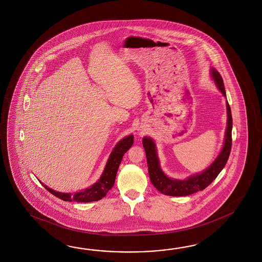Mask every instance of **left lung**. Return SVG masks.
<instances>
[{
	"label": "left lung",
	"instance_id": "8db88e82",
	"mask_svg": "<svg viewBox=\"0 0 262 262\" xmlns=\"http://www.w3.org/2000/svg\"><path fill=\"white\" fill-rule=\"evenodd\" d=\"M212 75L215 84L217 85L218 89L220 90L223 95L226 96V91H225L221 75L215 68H212ZM227 110H228V127L226 130L225 143L220 155L206 170H204L201 174H196L195 176L189 177L184 181L173 180L167 177L162 171L159 166V161L156 155V145L154 143L152 139L147 137H145L144 139H142V145L144 147L146 157H147L150 182L154 184L156 189L165 195L182 196V195H192L194 193H196L198 191H202L205 189L208 185L212 184V181L217 177L218 174L221 172V170L226 166L230 150H231L232 116H231V111H230V106L228 105V101H227Z\"/></svg>",
	"mask_w": 262,
	"mask_h": 262
}]
</instances>
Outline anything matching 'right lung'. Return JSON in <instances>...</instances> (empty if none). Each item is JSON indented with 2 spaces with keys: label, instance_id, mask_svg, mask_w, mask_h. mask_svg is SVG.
Returning <instances> with one entry per match:
<instances>
[{
  "label": "right lung",
  "instance_id": "add662e5",
  "mask_svg": "<svg viewBox=\"0 0 262 262\" xmlns=\"http://www.w3.org/2000/svg\"><path fill=\"white\" fill-rule=\"evenodd\" d=\"M133 143V135L122 139L112 150V155L106 163L105 170L102 174L100 180H98L96 184L92 185L87 189L80 191L78 193H74V194H68V193L56 192L54 190L47 187L45 184H43V186L52 195L59 198L61 201H76V202L100 201L101 199H103L106 195V193L112 189L113 184L115 183L118 168L122 162L123 155L131 148Z\"/></svg>",
  "mask_w": 262,
  "mask_h": 262
}]
</instances>
